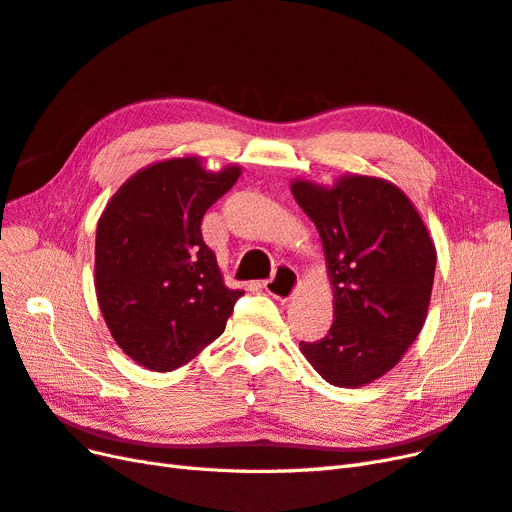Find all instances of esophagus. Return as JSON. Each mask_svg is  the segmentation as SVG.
Listing matches in <instances>:
<instances>
[{
    "label": "esophagus",
    "mask_w": 512,
    "mask_h": 512,
    "mask_svg": "<svg viewBox=\"0 0 512 512\" xmlns=\"http://www.w3.org/2000/svg\"><path fill=\"white\" fill-rule=\"evenodd\" d=\"M297 286H299V275L290 265L277 267L273 277H269V280L262 284V288H265L271 294V297L280 299V301L290 299L294 290H297Z\"/></svg>",
    "instance_id": "1"
}]
</instances>
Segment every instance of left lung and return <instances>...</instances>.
Returning a JSON list of instances; mask_svg holds the SVG:
<instances>
[{
    "label": "left lung",
    "instance_id": "1",
    "mask_svg": "<svg viewBox=\"0 0 512 512\" xmlns=\"http://www.w3.org/2000/svg\"><path fill=\"white\" fill-rule=\"evenodd\" d=\"M292 194L320 232L335 320L301 352L329 384L354 389L393 369L421 333L436 247L408 196L376 177H344L331 190L294 181Z\"/></svg>",
    "mask_w": 512,
    "mask_h": 512
}]
</instances>
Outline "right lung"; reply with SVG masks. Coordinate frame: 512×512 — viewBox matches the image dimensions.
I'll use <instances>...</instances> for the list:
<instances>
[{
    "label": "right lung",
    "mask_w": 512,
    "mask_h": 512,
    "mask_svg": "<svg viewBox=\"0 0 512 512\" xmlns=\"http://www.w3.org/2000/svg\"><path fill=\"white\" fill-rule=\"evenodd\" d=\"M196 158L153 164L119 188L96 230V292L119 348L173 371L220 337L241 290L222 282L200 222L239 179Z\"/></svg>",
    "instance_id": "1"
}]
</instances>
